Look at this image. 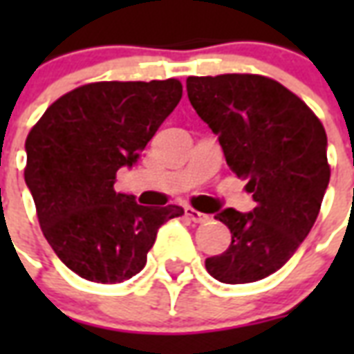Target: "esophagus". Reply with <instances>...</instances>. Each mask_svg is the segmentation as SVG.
Returning <instances> with one entry per match:
<instances>
[{
	"label": "esophagus",
	"mask_w": 354,
	"mask_h": 354,
	"mask_svg": "<svg viewBox=\"0 0 354 354\" xmlns=\"http://www.w3.org/2000/svg\"><path fill=\"white\" fill-rule=\"evenodd\" d=\"M185 216H187V218H189V220L195 223H205L210 220V216L203 214V212H199V210H195V208H192V207H185Z\"/></svg>",
	"instance_id": "esophagus-1"
}]
</instances>
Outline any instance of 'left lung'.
I'll use <instances>...</instances> for the list:
<instances>
[{"instance_id":"8db88e82","label":"left lung","mask_w":354,"mask_h":354,"mask_svg":"<svg viewBox=\"0 0 354 354\" xmlns=\"http://www.w3.org/2000/svg\"><path fill=\"white\" fill-rule=\"evenodd\" d=\"M185 87L256 201L250 212L216 214L231 245L207 258V271L225 284L261 281L294 256L319 216L330 182L326 131L304 100L263 75L187 77Z\"/></svg>"}]
</instances>
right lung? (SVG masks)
Returning <instances> with one entry per match:
<instances>
[{"instance_id": "obj_1", "label": "right lung", "mask_w": 354, "mask_h": 354, "mask_svg": "<svg viewBox=\"0 0 354 354\" xmlns=\"http://www.w3.org/2000/svg\"><path fill=\"white\" fill-rule=\"evenodd\" d=\"M182 98V83L100 81L50 104L26 138L24 180L66 267L102 284L140 273L162 223L184 208L142 207L113 189Z\"/></svg>"}]
</instances>
